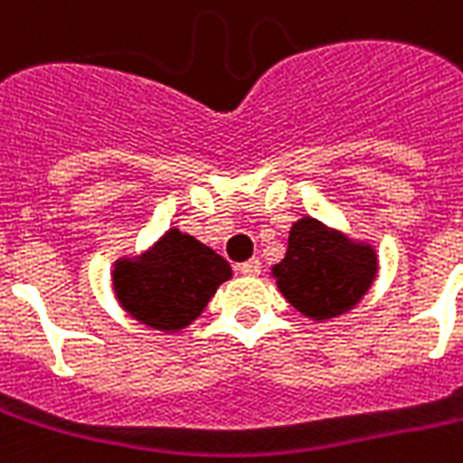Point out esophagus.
Segmentation results:
<instances>
[{
	"instance_id": "1",
	"label": "esophagus",
	"mask_w": 463,
	"mask_h": 463,
	"mask_svg": "<svg viewBox=\"0 0 463 463\" xmlns=\"http://www.w3.org/2000/svg\"><path fill=\"white\" fill-rule=\"evenodd\" d=\"M238 271L240 274H245V277H257V274L262 271V262H260V260H250V262L240 264Z\"/></svg>"
}]
</instances>
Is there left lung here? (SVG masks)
I'll return each instance as SVG.
<instances>
[{
	"mask_svg": "<svg viewBox=\"0 0 463 463\" xmlns=\"http://www.w3.org/2000/svg\"><path fill=\"white\" fill-rule=\"evenodd\" d=\"M376 274L379 255L372 242L352 240L313 216L291 225L287 257L271 267L281 296L316 323L349 313Z\"/></svg>",
	"mask_w": 463,
	"mask_h": 463,
	"instance_id": "8db88e82",
	"label": "left lung"
}]
</instances>
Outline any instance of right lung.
Here are the masks:
<instances>
[{"label":"right lung","instance_id":"1","mask_svg":"<svg viewBox=\"0 0 463 463\" xmlns=\"http://www.w3.org/2000/svg\"><path fill=\"white\" fill-rule=\"evenodd\" d=\"M232 277L216 250L169 228L143 255L118 257L111 269L116 301L133 320L160 333H182Z\"/></svg>","mask_w":463,"mask_h":463}]
</instances>
